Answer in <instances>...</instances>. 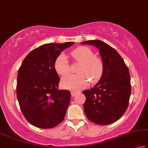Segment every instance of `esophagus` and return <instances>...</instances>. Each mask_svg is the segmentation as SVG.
Wrapping results in <instances>:
<instances>
[{"mask_svg": "<svg viewBox=\"0 0 148 148\" xmlns=\"http://www.w3.org/2000/svg\"><path fill=\"white\" fill-rule=\"evenodd\" d=\"M71 96L72 97H75L77 94V92H75V91H71Z\"/></svg>", "mask_w": 148, "mask_h": 148, "instance_id": "obj_1", "label": "esophagus"}]
</instances>
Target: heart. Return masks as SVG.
Listing matches in <instances>:
<instances>
[{
    "instance_id": "heart-1",
    "label": "heart",
    "mask_w": 148,
    "mask_h": 148,
    "mask_svg": "<svg viewBox=\"0 0 148 148\" xmlns=\"http://www.w3.org/2000/svg\"><path fill=\"white\" fill-rule=\"evenodd\" d=\"M75 61L80 63L77 69V75H69L62 78L61 86L66 89L78 91L88 85L89 79L96 82L101 78L103 72V63L101 59L95 56L89 47L81 46L71 52ZM56 71L60 75L64 76L69 71V65L65 54L61 53L56 58L54 64Z\"/></svg>"
}]
</instances>
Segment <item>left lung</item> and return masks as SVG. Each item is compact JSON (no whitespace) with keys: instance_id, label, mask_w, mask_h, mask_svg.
Returning <instances> with one entry per match:
<instances>
[{"instance_id":"obj_1","label":"left lung","mask_w":148,"mask_h":148,"mask_svg":"<svg viewBox=\"0 0 148 148\" xmlns=\"http://www.w3.org/2000/svg\"><path fill=\"white\" fill-rule=\"evenodd\" d=\"M82 44L99 49L103 72L94 87L83 91L86 97L84 110L90 121L107 125L119 120L128 106L131 95L130 75L123 59L114 49L101 40H89Z\"/></svg>"}]
</instances>
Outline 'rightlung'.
<instances>
[{"instance_id": "obj_1", "label": "right lung", "mask_w": 148, "mask_h": 148, "mask_svg": "<svg viewBox=\"0 0 148 148\" xmlns=\"http://www.w3.org/2000/svg\"><path fill=\"white\" fill-rule=\"evenodd\" d=\"M73 44L42 45L22 61L17 76V99L24 117L33 126L51 128L64 119L71 92L58 89L60 79L54 64L61 52Z\"/></svg>"}]
</instances>
